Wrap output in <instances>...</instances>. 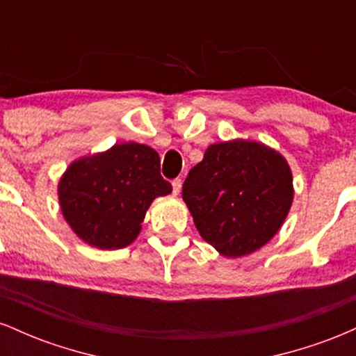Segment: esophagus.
Here are the masks:
<instances>
[{
  "mask_svg": "<svg viewBox=\"0 0 356 356\" xmlns=\"http://www.w3.org/2000/svg\"><path fill=\"white\" fill-rule=\"evenodd\" d=\"M181 187H182L181 179H174V181H172V192H174V195H177L179 192H181Z\"/></svg>",
  "mask_w": 356,
  "mask_h": 356,
  "instance_id": "34e87169",
  "label": "esophagus"
}]
</instances>
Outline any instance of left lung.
<instances>
[{"label": "left lung", "instance_id": "obj_1", "mask_svg": "<svg viewBox=\"0 0 356 356\" xmlns=\"http://www.w3.org/2000/svg\"><path fill=\"white\" fill-rule=\"evenodd\" d=\"M199 234L222 256L254 252L280 231L293 202L288 162L249 140L214 144L182 186Z\"/></svg>", "mask_w": 356, "mask_h": 356}]
</instances>
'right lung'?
Returning <instances> with one entry per match:
<instances>
[{
    "label": "right lung",
    "instance_id": "add662e5",
    "mask_svg": "<svg viewBox=\"0 0 356 356\" xmlns=\"http://www.w3.org/2000/svg\"><path fill=\"white\" fill-rule=\"evenodd\" d=\"M170 192L159 154L137 142L79 159L58 184L63 218L80 239L99 249L129 246L154 199Z\"/></svg>",
    "mask_w": 356,
    "mask_h": 356
}]
</instances>
